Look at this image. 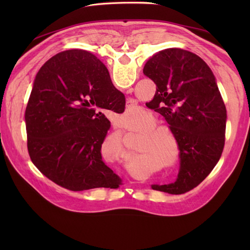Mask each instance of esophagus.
Listing matches in <instances>:
<instances>
[{
  "instance_id": "1",
  "label": "esophagus",
  "mask_w": 250,
  "mask_h": 250,
  "mask_svg": "<svg viewBox=\"0 0 250 250\" xmlns=\"http://www.w3.org/2000/svg\"><path fill=\"white\" fill-rule=\"evenodd\" d=\"M129 104H130V105H132V104H133V102H132V101H130V102H129Z\"/></svg>"
}]
</instances>
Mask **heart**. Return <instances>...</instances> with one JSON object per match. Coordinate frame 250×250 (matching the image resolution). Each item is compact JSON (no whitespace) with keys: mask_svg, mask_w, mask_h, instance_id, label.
<instances>
[{"mask_svg":"<svg viewBox=\"0 0 250 250\" xmlns=\"http://www.w3.org/2000/svg\"><path fill=\"white\" fill-rule=\"evenodd\" d=\"M148 111L146 109L129 108L123 118V125L125 128H137L138 125L142 122L144 118H146ZM156 124V121L153 119L150 122L144 125V128L147 129L144 131V134H141L138 140V151L139 152H147L158 156L161 160H166L169 155V147L167 142H165L160 133L164 130L161 127H153ZM151 128H150L149 127ZM115 141L119 147H122V134L119 133L115 135Z\"/></svg>","mask_w":250,"mask_h":250,"instance_id":"obj_1","label":"heart"}]
</instances>
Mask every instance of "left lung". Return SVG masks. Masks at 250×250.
Returning a JSON list of instances; mask_svg holds the SVG:
<instances>
[{
	"instance_id": "obj_1",
	"label": "left lung",
	"mask_w": 250,
	"mask_h": 250,
	"mask_svg": "<svg viewBox=\"0 0 250 250\" xmlns=\"http://www.w3.org/2000/svg\"><path fill=\"white\" fill-rule=\"evenodd\" d=\"M143 73L156 84L153 100L146 106L165 117L180 150L175 183L152 188L187 193L215 168L224 148L228 115L216 78L203 59L177 48L158 52Z\"/></svg>"
}]
</instances>
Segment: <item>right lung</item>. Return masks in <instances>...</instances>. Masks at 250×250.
Returning a JSON list of instances; mask_svg holds the SVG:
<instances>
[{
    "mask_svg": "<svg viewBox=\"0 0 250 250\" xmlns=\"http://www.w3.org/2000/svg\"><path fill=\"white\" fill-rule=\"evenodd\" d=\"M124 95L99 59L83 50L58 53L37 72L25 112L28 152L35 167L70 191L118 188L102 161L110 127L103 110L122 113Z\"/></svg>",
    "mask_w": 250,
    "mask_h": 250,
    "instance_id": "add662e5",
    "label": "right lung"
}]
</instances>
